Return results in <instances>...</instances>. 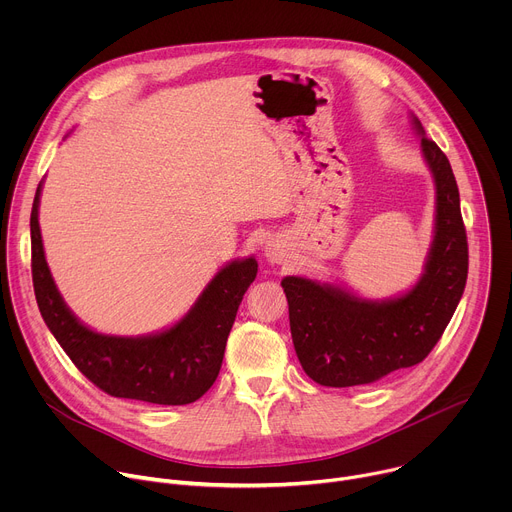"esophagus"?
I'll list each match as a JSON object with an SVG mask.
<instances>
[{
  "label": "esophagus",
  "instance_id": "esophagus-1",
  "mask_svg": "<svg viewBox=\"0 0 512 512\" xmlns=\"http://www.w3.org/2000/svg\"><path fill=\"white\" fill-rule=\"evenodd\" d=\"M265 257L271 265H285L291 259V249L281 237H271L265 243Z\"/></svg>",
  "mask_w": 512,
  "mask_h": 512
}]
</instances>
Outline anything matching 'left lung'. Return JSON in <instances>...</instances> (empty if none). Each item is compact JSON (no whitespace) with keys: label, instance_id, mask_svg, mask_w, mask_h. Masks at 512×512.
<instances>
[{"label":"left lung","instance_id":"8db88e82","mask_svg":"<svg viewBox=\"0 0 512 512\" xmlns=\"http://www.w3.org/2000/svg\"><path fill=\"white\" fill-rule=\"evenodd\" d=\"M421 135V152L435 182V231L425 271L407 294L373 302L334 283L287 275L281 279L289 328L306 375L324 387L369 385L421 362L450 324L468 277V241L460 192L446 154Z\"/></svg>","mask_w":512,"mask_h":512}]
</instances>
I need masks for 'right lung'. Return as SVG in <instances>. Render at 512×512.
<instances>
[{
	"instance_id": "1",
	"label": "right lung",
	"mask_w": 512,
	"mask_h": 512,
	"mask_svg": "<svg viewBox=\"0 0 512 512\" xmlns=\"http://www.w3.org/2000/svg\"><path fill=\"white\" fill-rule=\"evenodd\" d=\"M38 184L32 216V281L40 314L75 367L101 391L156 405L200 399L221 371L239 304L257 277L253 257L218 271L196 304L172 328L148 336H109L87 328L68 310L50 275L38 225Z\"/></svg>"
}]
</instances>
